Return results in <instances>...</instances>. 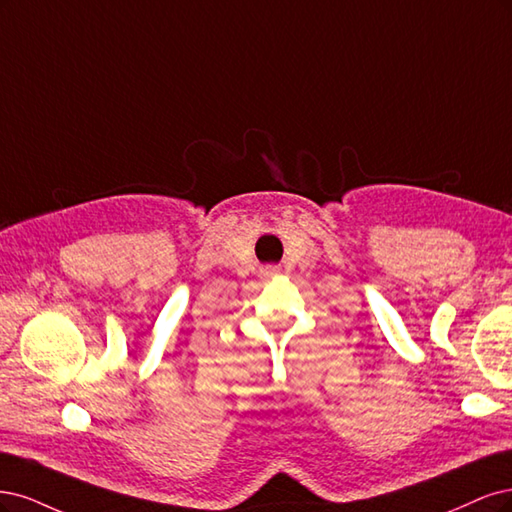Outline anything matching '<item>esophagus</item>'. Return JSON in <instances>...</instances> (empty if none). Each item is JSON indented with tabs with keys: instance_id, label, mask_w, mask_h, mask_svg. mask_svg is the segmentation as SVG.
<instances>
[{
	"instance_id": "obj_1",
	"label": "esophagus",
	"mask_w": 512,
	"mask_h": 512,
	"mask_svg": "<svg viewBox=\"0 0 512 512\" xmlns=\"http://www.w3.org/2000/svg\"><path fill=\"white\" fill-rule=\"evenodd\" d=\"M276 274H278V268H266V270H263V276H266V278L276 276Z\"/></svg>"
}]
</instances>
